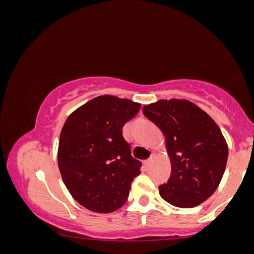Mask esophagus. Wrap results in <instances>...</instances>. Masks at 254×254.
<instances>
[{
  "mask_svg": "<svg viewBox=\"0 0 254 254\" xmlns=\"http://www.w3.org/2000/svg\"><path fill=\"white\" fill-rule=\"evenodd\" d=\"M153 160H154V156L151 155V156L149 157V159L145 160V161H144V165H145V166H149V165L151 164V162H153Z\"/></svg>",
  "mask_w": 254,
  "mask_h": 254,
  "instance_id": "esophagus-1",
  "label": "esophagus"
}]
</instances>
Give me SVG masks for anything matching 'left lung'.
I'll list each match as a JSON object with an SVG mask.
<instances>
[{"label": "left lung", "instance_id": "1", "mask_svg": "<svg viewBox=\"0 0 254 254\" xmlns=\"http://www.w3.org/2000/svg\"><path fill=\"white\" fill-rule=\"evenodd\" d=\"M143 115L164 132L172 173L160 196L178 208H193L214 193L224 173L228 147L208 113L188 100H159Z\"/></svg>", "mask_w": 254, "mask_h": 254}]
</instances>
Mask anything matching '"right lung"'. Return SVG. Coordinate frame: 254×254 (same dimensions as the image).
Returning a JSON list of instances; mask_svg holds the SVG:
<instances>
[{"instance_id": "right-lung-1", "label": "right lung", "mask_w": 254, "mask_h": 254, "mask_svg": "<svg viewBox=\"0 0 254 254\" xmlns=\"http://www.w3.org/2000/svg\"><path fill=\"white\" fill-rule=\"evenodd\" d=\"M141 105L101 95L78 107L61 131L58 167L75 200L94 212H112L127 202L142 164L131 156L124 124Z\"/></svg>"}]
</instances>
